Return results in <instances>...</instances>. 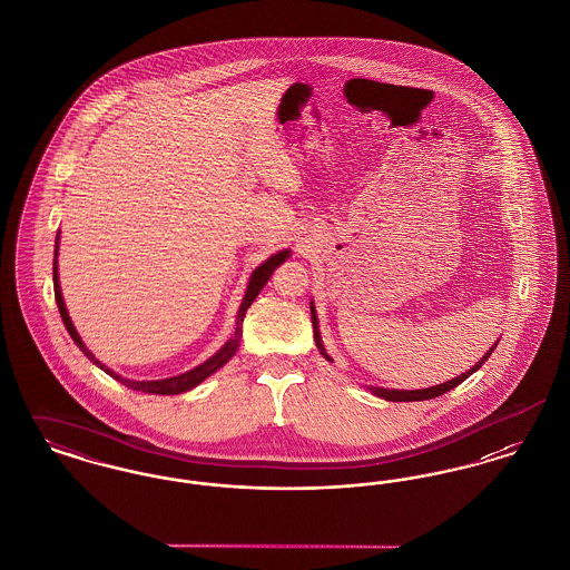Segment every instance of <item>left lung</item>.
<instances>
[{"instance_id":"obj_1","label":"left lung","mask_w":570,"mask_h":570,"mask_svg":"<svg viewBox=\"0 0 570 570\" xmlns=\"http://www.w3.org/2000/svg\"><path fill=\"white\" fill-rule=\"evenodd\" d=\"M312 325H314V340H316V346H318V351L323 353L325 358L331 361V356L325 353V348H323V340H321V333H318V318H316V309H314V305H312ZM493 348H495V344H493ZM493 348H489L488 354L470 370V372H465V374H461L458 379L449 380V382H444V384H435V386H430V389H419V391H386V389H374V393L380 395V397H384V400H389V402H421V400H432V397H438V395H444L446 391H451V389H455L458 384H461L463 380L468 379V376H472L485 361L489 358V354Z\"/></svg>"}]
</instances>
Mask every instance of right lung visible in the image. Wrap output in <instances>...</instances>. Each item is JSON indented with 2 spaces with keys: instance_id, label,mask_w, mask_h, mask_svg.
Instances as JSON below:
<instances>
[{
  "instance_id": "right-lung-1",
  "label": "right lung",
  "mask_w": 570,
  "mask_h": 570,
  "mask_svg": "<svg viewBox=\"0 0 570 570\" xmlns=\"http://www.w3.org/2000/svg\"><path fill=\"white\" fill-rule=\"evenodd\" d=\"M288 258V249H284V252H279V254H275L272 256L269 261H265L256 272L252 273V277H249V284H247V293H245L244 303H242V307H239V314H237V326H235V335L217 351L209 361H205L203 365H198V367H194L190 372H186V374H181V376H173V379H164V380H149V382H136V380L121 379V376H117L115 372H110L109 367H105L94 354L89 353L87 348H85V344H82L81 337H79V333H77V328L72 325V321H70V316H68V309H66V305H63V298H61V291H59V282H57V247H55V263H53V288H55V301H57V307H59V314H61V321H63V325L68 328V333H70V337L75 340V344L81 348L85 356L89 358V361H94L100 370H105L109 376H112L115 380H119L121 384H126L128 389H135V391H142V393H154V395H177V393H184V391H190L194 389L198 382H203L205 379H209L216 370H219L224 363H228L230 361V356L237 353V348H239V340H242V333H244V318L245 312H247V307L254 303V298L258 297V293L263 291V286L267 284V279L272 277L273 269L279 265V263H284Z\"/></svg>"
}]
</instances>
